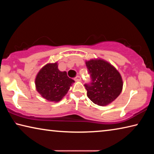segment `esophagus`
I'll return each mask as SVG.
<instances>
[{
  "label": "esophagus",
  "mask_w": 154,
  "mask_h": 154,
  "mask_svg": "<svg viewBox=\"0 0 154 154\" xmlns=\"http://www.w3.org/2000/svg\"><path fill=\"white\" fill-rule=\"evenodd\" d=\"M81 80H82V79H81V77L79 76H77L75 78V81H76V82H80Z\"/></svg>",
  "instance_id": "34e87169"
}]
</instances>
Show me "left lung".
<instances>
[{
    "instance_id": "1",
    "label": "left lung",
    "mask_w": 154,
    "mask_h": 154,
    "mask_svg": "<svg viewBox=\"0 0 154 154\" xmlns=\"http://www.w3.org/2000/svg\"><path fill=\"white\" fill-rule=\"evenodd\" d=\"M85 64L92 78L90 84H85L88 97L99 106L111 104L123 88L120 73L111 63L99 58L86 60Z\"/></svg>"
}]
</instances>
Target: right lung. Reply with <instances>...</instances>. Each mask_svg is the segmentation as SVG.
Returning a JSON list of instances; mask_svg holds the SVG:
<instances>
[{
    "label": "right lung",
    "instance_id": "1",
    "mask_svg": "<svg viewBox=\"0 0 154 154\" xmlns=\"http://www.w3.org/2000/svg\"><path fill=\"white\" fill-rule=\"evenodd\" d=\"M75 82L66 71L58 69V62L48 63L40 69L35 78V87L43 98L50 102H59L66 94Z\"/></svg>",
    "mask_w": 154,
    "mask_h": 154
}]
</instances>
